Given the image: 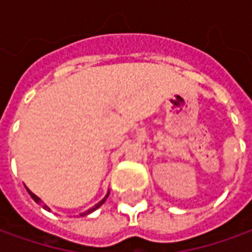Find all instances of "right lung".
<instances>
[{"instance_id":"1","label":"right lung","mask_w":252,"mask_h":252,"mask_svg":"<svg viewBox=\"0 0 252 252\" xmlns=\"http://www.w3.org/2000/svg\"><path fill=\"white\" fill-rule=\"evenodd\" d=\"M27 191H29V193H30V196H32V200H34V201H35V203H38V204H40L41 203V200L38 197H37V196H35V194H34V193H32V191L29 190V189H27ZM109 197V193H107V194H106V197L103 198V200H102V201H99V203H97V204H95L94 205V207H92V208H90V210H88V211H85V212H83V214H80V217H85V215H88V214H91V212H94L95 211V210H97V208H99V207H100V205L103 204L104 201H106V198ZM44 208H45V210H48V211H49V208H48L47 205L44 204Z\"/></svg>"}]
</instances>
